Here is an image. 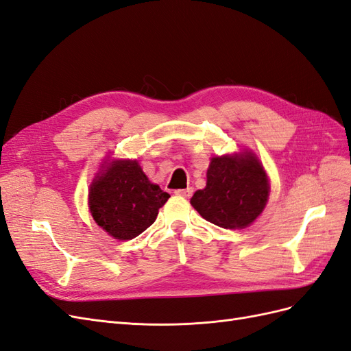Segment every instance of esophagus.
I'll list each match as a JSON object with an SVG mask.
<instances>
[{
    "label": "esophagus",
    "instance_id": "1",
    "mask_svg": "<svg viewBox=\"0 0 351 351\" xmlns=\"http://www.w3.org/2000/svg\"><path fill=\"white\" fill-rule=\"evenodd\" d=\"M176 195L182 196V197H190L193 195V189L192 187H187V189H180V190H176Z\"/></svg>",
    "mask_w": 351,
    "mask_h": 351
}]
</instances>
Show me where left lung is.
<instances>
[{
	"instance_id": "left-lung-1",
	"label": "left lung",
	"mask_w": 351,
	"mask_h": 351,
	"mask_svg": "<svg viewBox=\"0 0 351 351\" xmlns=\"http://www.w3.org/2000/svg\"><path fill=\"white\" fill-rule=\"evenodd\" d=\"M269 184L262 165L252 154L210 159L206 187L197 190L190 204L222 228H244L267 205Z\"/></svg>"
}]
</instances>
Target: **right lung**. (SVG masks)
<instances>
[{
    "label": "right lung",
    "mask_w": 351,
    "mask_h": 351,
    "mask_svg": "<svg viewBox=\"0 0 351 351\" xmlns=\"http://www.w3.org/2000/svg\"><path fill=\"white\" fill-rule=\"evenodd\" d=\"M169 195L151 183L137 161H115L93 180L89 209L97 224L119 240L151 227Z\"/></svg>",
    "instance_id": "1"
}]
</instances>
